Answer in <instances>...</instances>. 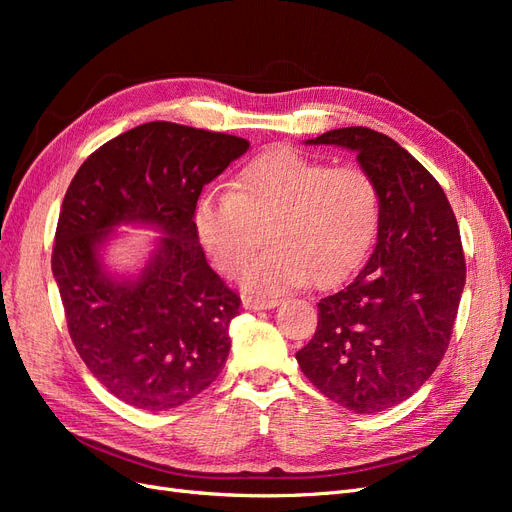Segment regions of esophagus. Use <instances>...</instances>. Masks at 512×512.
<instances>
[{"mask_svg": "<svg viewBox=\"0 0 512 512\" xmlns=\"http://www.w3.org/2000/svg\"><path fill=\"white\" fill-rule=\"evenodd\" d=\"M277 305V299H258V297H243L245 309H271Z\"/></svg>", "mask_w": 512, "mask_h": 512, "instance_id": "34e87169", "label": "esophagus"}]
</instances>
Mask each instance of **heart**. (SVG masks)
Here are the masks:
<instances>
[{"label":"heart","instance_id":"1","mask_svg":"<svg viewBox=\"0 0 512 512\" xmlns=\"http://www.w3.org/2000/svg\"><path fill=\"white\" fill-rule=\"evenodd\" d=\"M378 218V188L363 168L331 166L294 149L262 153L232 192H209L196 207L200 241L228 275L267 230L269 247L241 273L243 288L258 294L342 280L367 254Z\"/></svg>","mask_w":512,"mask_h":512}]
</instances>
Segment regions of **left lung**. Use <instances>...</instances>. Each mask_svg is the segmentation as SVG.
<instances>
[{
  "label": "left lung",
  "instance_id": "1",
  "mask_svg": "<svg viewBox=\"0 0 512 512\" xmlns=\"http://www.w3.org/2000/svg\"><path fill=\"white\" fill-rule=\"evenodd\" d=\"M307 143L356 151L380 218L374 254L318 301L316 333L297 361L324 397L374 414L421 389L451 344L466 284L459 226L440 183L391 136L354 126Z\"/></svg>",
  "mask_w": 512,
  "mask_h": 512
}]
</instances>
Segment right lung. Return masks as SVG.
<instances>
[{
	"instance_id": "right-lung-1",
	"label": "right lung",
	"mask_w": 512,
	"mask_h": 512,
	"mask_svg": "<svg viewBox=\"0 0 512 512\" xmlns=\"http://www.w3.org/2000/svg\"><path fill=\"white\" fill-rule=\"evenodd\" d=\"M247 147L224 132L143 123L91 153L64 196L51 267L68 333L94 378L134 408H177L226 363L241 297L209 267L194 215L205 185ZM123 221L165 232L132 283L108 278L97 256Z\"/></svg>"
}]
</instances>
